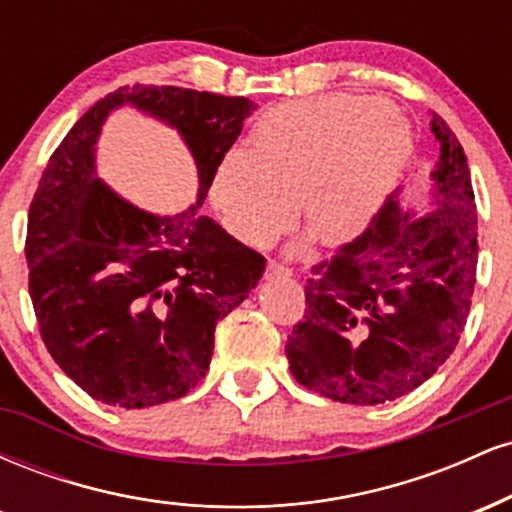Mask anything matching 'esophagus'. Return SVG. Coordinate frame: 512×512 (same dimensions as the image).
Listing matches in <instances>:
<instances>
[{
    "label": "esophagus",
    "mask_w": 512,
    "mask_h": 512,
    "mask_svg": "<svg viewBox=\"0 0 512 512\" xmlns=\"http://www.w3.org/2000/svg\"><path fill=\"white\" fill-rule=\"evenodd\" d=\"M264 276H267V279H281V276H291V269L281 267V264H276V262H269Z\"/></svg>",
    "instance_id": "34e87169"
}]
</instances>
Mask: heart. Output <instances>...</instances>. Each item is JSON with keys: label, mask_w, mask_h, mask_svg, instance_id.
<instances>
[{"label": "heart", "mask_w": 512, "mask_h": 512, "mask_svg": "<svg viewBox=\"0 0 512 512\" xmlns=\"http://www.w3.org/2000/svg\"><path fill=\"white\" fill-rule=\"evenodd\" d=\"M411 156V129L368 96H320L276 105L250 132V151L216 166L211 199L243 243L267 248L303 221L322 245L366 231Z\"/></svg>", "instance_id": "b5f03b06"}]
</instances>
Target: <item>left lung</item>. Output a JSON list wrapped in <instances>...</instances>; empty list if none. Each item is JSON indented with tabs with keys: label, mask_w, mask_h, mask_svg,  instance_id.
<instances>
[{
	"label": "left lung",
	"mask_w": 512,
	"mask_h": 512,
	"mask_svg": "<svg viewBox=\"0 0 512 512\" xmlns=\"http://www.w3.org/2000/svg\"><path fill=\"white\" fill-rule=\"evenodd\" d=\"M438 161L415 214L397 187L373 223L313 267L286 356L303 387L337 402L385 404L426 383L455 351L477 281V204L467 156L431 117Z\"/></svg>",
	"instance_id": "1"
}]
</instances>
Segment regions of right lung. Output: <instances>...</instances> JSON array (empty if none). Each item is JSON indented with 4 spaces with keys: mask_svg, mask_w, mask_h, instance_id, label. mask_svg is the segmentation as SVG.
Segmentation results:
<instances>
[{
    "mask_svg": "<svg viewBox=\"0 0 512 512\" xmlns=\"http://www.w3.org/2000/svg\"><path fill=\"white\" fill-rule=\"evenodd\" d=\"M120 107L186 142L200 190L180 215L139 210L97 178V139ZM255 108L192 88H117L69 129L43 170L28 211V293L50 356L98 402L144 409L185 397L209 370L216 322L260 281L264 257L199 214Z\"/></svg>",
    "mask_w": 512,
    "mask_h": 512,
    "instance_id": "add662e5",
    "label": "right lung"
}]
</instances>
